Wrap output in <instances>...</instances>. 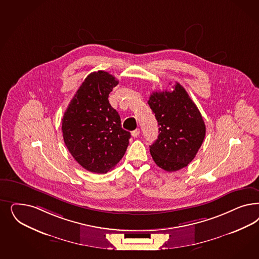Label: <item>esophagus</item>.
<instances>
[{
  "instance_id": "34e87169",
  "label": "esophagus",
  "mask_w": 259,
  "mask_h": 259,
  "mask_svg": "<svg viewBox=\"0 0 259 259\" xmlns=\"http://www.w3.org/2000/svg\"><path fill=\"white\" fill-rule=\"evenodd\" d=\"M139 134H140V130L139 128H136L135 131H134V132H132V136L133 137H137V136H139Z\"/></svg>"
}]
</instances>
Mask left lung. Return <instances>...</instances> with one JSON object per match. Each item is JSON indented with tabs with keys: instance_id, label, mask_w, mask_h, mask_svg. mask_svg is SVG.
Returning <instances> with one entry per match:
<instances>
[{
	"instance_id": "1",
	"label": "left lung",
	"mask_w": 259,
	"mask_h": 259,
	"mask_svg": "<svg viewBox=\"0 0 259 259\" xmlns=\"http://www.w3.org/2000/svg\"><path fill=\"white\" fill-rule=\"evenodd\" d=\"M148 104L159 125L158 138L150 146L153 161L169 172L187 167L200 149L206 134L199 109L178 83L172 92H152Z\"/></svg>"
}]
</instances>
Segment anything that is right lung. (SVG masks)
<instances>
[{"instance_id":"obj_1","label":"right lung","mask_w":259,"mask_h":259,"mask_svg":"<svg viewBox=\"0 0 259 259\" xmlns=\"http://www.w3.org/2000/svg\"><path fill=\"white\" fill-rule=\"evenodd\" d=\"M118 83L109 72H92L80 85L62 119L67 150L83 168L94 174H107L115 167L131 138L109 102V93Z\"/></svg>"}]
</instances>
